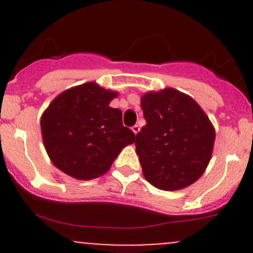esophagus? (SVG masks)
Returning a JSON list of instances; mask_svg holds the SVG:
<instances>
[{
  "label": "esophagus",
  "instance_id": "34e87169",
  "mask_svg": "<svg viewBox=\"0 0 253 253\" xmlns=\"http://www.w3.org/2000/svg\"><path fill=\"white\" fill-rule=\"evenodd\" d=\"M139 129H141V128H139L138 125H134V126H132V131H133V133H134V134L138 133Z\"/></svg>",
  "mask_w": 253,
  "mask_h": 253
}]
</instances>
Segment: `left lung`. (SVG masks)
<instances>
[{
    "label": "left lung",
    "instance_id": "left-lung-1",
    "mask_svg": "<svg viewBox=\"0 0 253 253\" xmlns=\"http://www.w3.org/2000/svg\"><path fill=\"white\" fill-rule=\"evenodd\" d=\"M147 125L136 134L145 180L164 191L185 188L202 176L211 158L215 132L191 96L172 88L141 99Z\"/></svg>",
    "mask_w": 253,
    "mask_h": 253
}]
</instances>
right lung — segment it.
Returning <instances> with one entry per match:
<instances>
[{"label":"right lung","mask_w":253,"mask_h":253,"mask_svg":"<svg viewBox=\"0 0 253 253\" xmlns=\"http://www.w3.org/2000/svg\"><path fill=\"white\" fill-rule=\"evenodd\" d=\"M117 93L94 82L65 90L42 116V133L51 162L78 180L109 171L133 132L122 125V111L109 106Z\"/></svg>","instance_id":"add662e5"}]
</instances>
